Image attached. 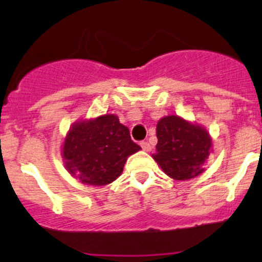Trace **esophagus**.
I'll use <instances>...</instances> for the list:
<instances>
[{"mask_svg":"<svg viewBox=\"0 0 262 262\" xmlns=\"http://www.w3.org/2000/svg\"><path fill=\"white\" fill-rule=\"evenodd\" d=\"M140 146H141V148L144 149V151H146V152L151 151V148H152V146L149 145V142H147V141H141L140 142Z\"/></svg>","mask_w":262,"mask_h":262,"instance_id":"34e87169","label":"esophagus"}]
</instances>
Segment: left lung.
I'll return each mask as SVG.
<instances>
[{"mask_svg": "<svg viewBox=\"0 0 262 262\" xmlns=\"http://www.w3.org/2000/svg\"><path fill=\"white\" fill-rule=\"evenodd\" d=\"M158 144L153 159L173 180H189L204 171L212 141L206 129L179 116H166L157 124Z\"/></svg>", "mask_w": 262, "mask_h": 262, "instance_id": "obj_1", "label": "left lung"}]
</instances>
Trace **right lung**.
Returning a JSON list of instances; mask_svg holds the SVG:
<instances>
[{"label":"right lung","mask_w":262,"mask_h":262,"mask_svg":"<svg viewBox=\"0 0 262 262\" xmlns=\"http://www.w3.org/2000/svg\"><path fill=\"white\" fill-rule=\"evenodd\" d=\"M141 149L116 115L78 122L66 137V167L82 183L105 186L117 179L127 158Z\"/></svg>","instance_id":"right-lung-1"}]
</instances>
